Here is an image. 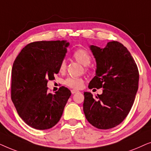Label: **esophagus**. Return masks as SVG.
Returning a JSON list of instances; mask_svg holds the SVG:
<instances>
[{"instance_id": "esophagus-1", "label": "esophagus", "mask_w": 151, "mask_h": 151, "mask_svg": "<svg viewBox=\"0 0 151 151\" xmlns=\"http://www.w3.org/2000/svg\"><path fill=\"white\" fill-rule=\"evenodd\" d=\"M71 93H72V94H74V93H78V91L73 89V90H71Z\"/></svg>"}]
</instances>
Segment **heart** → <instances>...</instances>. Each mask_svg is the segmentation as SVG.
Masks as SVG:
<instances>
[{"label":"heart","mask_w":151,"mask_h":151,"mask_svg":"<svg viewBox=\"0 0 151 151\" xmlns=\"http://www.w3.org/2000/svg\"><path fill=\"white\" fill-rule=\"evenodd\" d=\"M73 58L78 63L82 64L84 66H87L91 63V57L86 49L79 48L74 51L73 53ZM66 70V62L62 60L59 65V71L60 73H64ZM64 83L68 87L71 88H80L83 86L84 80L81 78L76 77H69L65 80Z\"/></svg>","instance_id":"b5f03b06"}]
</instances>
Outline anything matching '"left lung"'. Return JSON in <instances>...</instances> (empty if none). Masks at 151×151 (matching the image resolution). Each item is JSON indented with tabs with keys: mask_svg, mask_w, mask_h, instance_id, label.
I'll use <instances>...</instances> for the list:
<instances>
[{
	"mask_svg": "<svg viewBox=\"0 0 151 151\" xmlns=\"http://www.w3.org/2000/svg\"><path fill=\"white\" fill-rule=\"evenodd\" d=\"M96 60V76L90 89L103 88L94 98L84 92L83 110L86 119L99 129H109L122 122L131 111L138 89L139 71L129 50L117 41L104 48L90 47Z\"/></svg>",
	"mask_w": 151,
	"mask_h": 151,
	"instance_id": "8db88e82",
	"label": "left lung"
}]
</instances>
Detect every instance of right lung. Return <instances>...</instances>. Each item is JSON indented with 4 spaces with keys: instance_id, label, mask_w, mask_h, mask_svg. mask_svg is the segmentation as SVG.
I'll use <instances>...</instances> for the list:
<instances>
[{
    "instance_id": "1",
    "label": "right lung",
    "mask_w": 151,
    "mask_h": 151,
    "mask_svg": "<svg viewBox=\"0 0 151 151\" xmlns=\"http://www.w3.org/2000/svg\"><path fill=\"white\" fill-rule=\"evenodd\" d=\"M69 43L65 40L37 41L24 47L12 70L11 97L16 111L29 127L38 130L52 128L63 115L71 91L61 86L48 92V80L58 73Z\"/></svg>"
}]
</instances>
